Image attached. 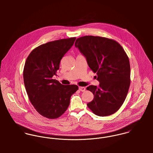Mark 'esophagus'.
<instances>
[{
	"instance_id": "1",
	"label": "esophagus",
	"mask_w": 153,
	"mask_h": 153,
	"mask_svg": "<svg viewBox=\"0 0 153 153\" xmlns=\"http://www.w3.org/2000/svg\"><path fill=\"white\" fill-rule=\"evenodd\" d=\"M79 90L80 91H82V92H84L85 91V88L82 87H79Z\"/></svg>"
}]
</instances>
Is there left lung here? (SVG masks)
Returning a JSON list of instances; mask_svg holds the SVG:
<instances>
[{"label":"left lung","mask_w":153,"mask_h":153,"mask_svg":"<svg viewBox=\"0 0 153 153\" xmlns=\"http://www.w3.org/2000/svg\"><path fill=\"white\" fill-rule=\"evenodd\" d=\"M75 46L100 82L98 87L87 88L94 95L88 107L100 117L114 114L124 102L130 85V65L124 49L114 40L94 36L78 38Z\"/></svg>","instance_id":"obj_1"}]
</instances>
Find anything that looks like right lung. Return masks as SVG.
Listing matches in <instances>:
<instances>
[{"label":"right lung","mask_w":153,"mask_h":153,"mask_svg":"<svg viewBox=\"0 0 153 153\" xmlns=\"http://www.w3.org/2000/svg\"><path fill=\"white\" fill-rule=\"evenodd\" d=\"M76 38L59 39L34 49L26 59L23 80L32 104L42 116L54 119L68 108L76 85H64L53 79L62 57L73 46Z\"/></svg>","instance_id":"right-lung-1"}]
</instances>
